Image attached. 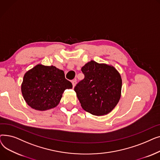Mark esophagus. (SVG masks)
Returning <instances> with one entry per match:
<instances>
[{
	"label": "esophagus",
	"mask_w": 160,
	"mask_h": 160,
	"mask_svg": "<svg viewBox=\"0 0 160 160\" xmlns=\"http://www.w3.org/2000/svg\"><path fill=\"white\" fill-rule=\"evenodd\" d=\"M72 87L74 88L76 86V84H77V80H72Z\"/></svg>",
	"instance_id": "34e87169"
}]
</instances>
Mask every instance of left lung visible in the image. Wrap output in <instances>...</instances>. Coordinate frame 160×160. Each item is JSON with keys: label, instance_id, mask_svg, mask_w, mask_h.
<instances>
[{"label": "left lung", "instance_id": "8db88e82", "mask_svg": "<svg viewBox=\"0 0 160 160\" xmlns=\"http://www.w3.org/2000/svg\"><path fill=\"white\" fill-rule=\"evenodd\" d=\"M84 78L74 87L83 110L95 115L110 113L119 102L122 80L113 67L91 61L82 67Z\"/></svg>", "mask_w": 160, "mask_h": 160}]
</instances>
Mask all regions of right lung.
I'll use <instances>...</instances> for the list:
<instances>
[{
	"instance_id": "1",
	"label": "right lung",
	"mask_w": 160,
	"mask_h": 160,
	"mask_svg": "<svg viewBox=\"0 0 160 160\" xmlns=\"http://www.w3.org/2000/svg\"><path fill=\"white\" fill-rule=\"evenodd\" d=\"M71 82L65 79L64 72L54 66L37 65L25 73L21 91L27 104L36 110L45 111L56 107Z\"/></svg>"
}]
</instances>
